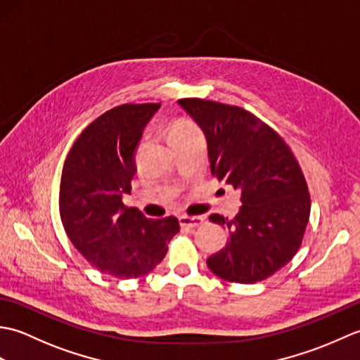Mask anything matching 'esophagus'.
Masks as SVG:
<instances>
[{
  "instance_id": "obj_1",
  "label": "esophagus",
  "mask_w": 360,
  "mask_h": 360,
  "mask_svg": "<svg viewBox=\"0 0 360 360\" xmlns=\"http://www.w3.org/2000/svg\"><path fill=\"white\" fill-rule=\"evenodd\" d=\"M202 223H204V218H202V217H187V215L179 217V224H181V227L193 229V227L201 226Z\"/></svg>"
}]
</instances>
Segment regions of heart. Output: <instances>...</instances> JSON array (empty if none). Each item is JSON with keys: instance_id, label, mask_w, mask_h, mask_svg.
Returning <instances> with one entry per match:
<instances>
[{"instance_id": "heart-1", "label": "heart", "mask_w": 360, "mask_h": 360, "mask_svg": "<svg viewBox=\"0 0 360 360\" xmlns=\"http://www.w3.org/2000/svg\"><path fill=\"white\" fill-rule=\"evenodd\" d=\"M178 141H204L201 129L193 122L181 120L176 124L170 133V142Z\"/></svg>"}]
</instances>
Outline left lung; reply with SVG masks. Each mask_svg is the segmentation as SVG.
<instances>
[{
  "label": "left lung",
  "instance_id": "obj_1",
  "mask_svg": "<svg viewBox=\"0 0 360 360\" xmlns=\"http://www.w3.org/2000/svg\"><path fill=\"white\" fill-rule=\"evenodd\" d=\"M179 106L202 129L212 174L238 188L241 207L226 226V246L207 258L209 269L232 283L262 281L286 266L307 231L311 200L300 165L285 141L238 106L181 98Z\"/></svg>",
  "mask_w": 360,
  "mask_h": 360
}]
</instances>
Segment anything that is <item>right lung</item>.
I'll list each match as a JSON object with an SVG mask.
<instances>
[{
  "label": "right lung",
  "instance_id": "add662e5",
  "mask_svg": "<svg viewBox=\"0 0 360 360\" xmlns=\"http://www.w3.org/2000/svg\"><path fill=\"white\" fill-rule=\"evenodd\" d=\"M160 103L120 105L83 129L68 155L60 217L71 243L96 269L119 278L147 275L179 232L174 217L148 219L124 205L131 193L143 129Z\"/></svg>",
  "mask_w": 360,
  "mask_h": 360
}]
</instances>
